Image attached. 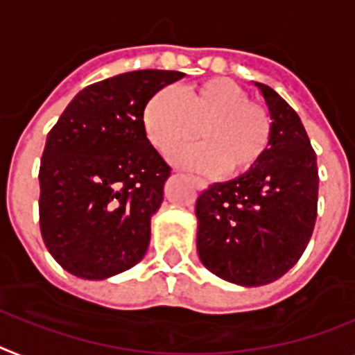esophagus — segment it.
<instances>
[{
    "instance_id": "34e87169",
    "label": "esophagus",
    "mask_w": 355,
    "mask_h": 355,
    "mask_svg": "<svg viewBox=\"0 0 355 355\" xmlns=\"http://www.w3.org/2000/svg\"><path fill=\"white\" fill-rule=\"evenodd\" d=\"M191 182L195 184V187L198 189V191H204L205 187H207V184H205L204 180H200V178H196V177H191Z\"/></svg>"
}]
</instances>
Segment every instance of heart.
<instances>
[{
    "label": "heart",
    "mask_w": 355,
    "mask_h": 355,
    "mask_svg": "<svg viewBox=\"0 0 355 355\" xmlns=\"http://www.w3.org/2000/svg\"><path fill=\"white\" fill-rule=\"evenodd\" d=\"M148 141L160 151L189 141L200 128L204 142L182 146L169 153L178 168L204 175L240 177L260 164L267 153L272 121L260 104L231 79H209L189 86L182 95L171 88L160 90L142 112Z\"/></svg>",
    "instance_id": "obj_1"
}]
</instances>
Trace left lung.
<instances>
[{"mask_svg":"<svg viewBox=\"0 0 355 355\" xmlns=\"http://www.w3.org/2000/svg\"><path fill=\"white\" fill-rule=\"evenodd\" d=\"M272 121L270 144L247 175L209 186L196 200V251L229 284L260 287L302 258L318 211V164L302 121L276 92L252 83Z\"/></svg>","mask_w":355,"mask_h":355,"instance_id":"1","label":"left lung"}]
</instances>
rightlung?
Here are the masks:
<instances>
[{
  "label": "right lung",
  "instance_id": "add662e5",
  "mask_svg": "<svg viewBox=\"0 0 355 355\" xmlns=\"http://www.w3.org/2000/svg\"><path fill=\"white\" fill-rule=\"evenodd\" d=\"M186 73L137 70L86 86L50 130L40 168L43 242L62 269L106 279L144 258L171 169L142 112Z\"/></svg>",
  "mask_w": 355,
  "mask_h": 355
}]
</instances>
